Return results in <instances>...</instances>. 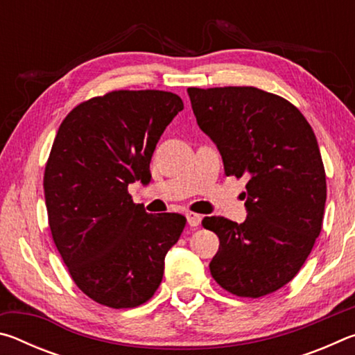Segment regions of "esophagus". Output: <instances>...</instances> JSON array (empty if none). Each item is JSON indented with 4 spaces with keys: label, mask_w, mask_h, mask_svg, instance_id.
I'll use <instances>...</instances> for the list:
<instances>
[{
    "label": "esophagus",
    "mask_w": 355,
    "mask_h": 355,
    "mask_svg": "<svg viewBox=\"0 0 355 355\" xmlns=\"http://www.w3.org/2000/svg\"><path fill=\"white\" fill-rule=\"evenodd\" d=\"M186 220L191 227H199L202 222V216L197 213H186Z\"/></svg>",
    "instance_id": "1"
}]
</instances>
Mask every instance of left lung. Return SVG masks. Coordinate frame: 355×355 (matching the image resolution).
Instances as JSON below:
<instances>
[{
  "instance_id": "left-lung-1",
  "label": "left lung",
  "mask_w": 355,
  "mask_h": 355,
  "mask_svg": "<svg viewBox=\"0 0 355 355\" xmlns=\"http://www.w3.org/2000/svg\"><path fill=\"white\" fill-rule=\"evenodd\" d=\"M188 95L225 175L249 180L243 224L202 220L219 236L209 271L235 296H266L299 272L320 236L327 188L315 133L296 106L261 89L189 87Z\"/></svg>"
}]
</instances>
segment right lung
I'll return each mask as SVG.
<instances>
[{"label":"right lung","mask_w":355,"mask_h":355,"mask_svg":"<svg viewBox=\"0 0 355 355\" xmlns=\"http://www.w3.org/2000/svg\"><path fill=\"white\" fill-rule=\"evenodd\" d=\"M183 110L164 91H114L69 112L45 166L51 236L76 286L111 309H133L163 280L186 218L148 214L128 184L150 177L161 135Z\"/></svg>","instance_id":"1"}]
</instances>
